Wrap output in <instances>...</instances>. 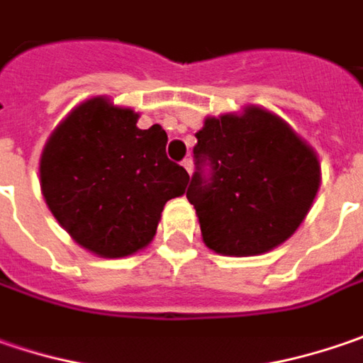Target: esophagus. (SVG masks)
Listing matches in <instances>:
<instances>
[{
	"label": "esophagus",
	"instance_id": "esophagus-1",
	"mask_svg": "<svg viewBox=\"0 0 363 363\" xmlns=\"http://www.w3.org/2000/svg\"><path fill=\"white\" fill-rule=\"evenodd\" d=\"M182 166H184V170H186L189 174L193 172V160H191V158H184V160H182Z\"/></svg>",
	"mask_w": 363,
	"mask_h": 363
}]
</instances>
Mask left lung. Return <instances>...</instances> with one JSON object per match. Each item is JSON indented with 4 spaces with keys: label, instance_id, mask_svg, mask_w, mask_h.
I'll list each match as a JSON object with an SVG mask.
<instances>
[{
    "label": "left lung",
    "instance_id": "obj_1",
    "mask_svg": "<svg viewBox=\"0 0 363 363\" xmlns=\"http://www.w3.org/2000/svg\"><path fill=\"white\" fill-rule=\"evenodd\" d=\"M186 199L203 242L225 256H256L289 240L319 191V160L260 107L209 118L193 148Z\"/></svg>",
    "mask_w": 363,
    "mask_h": 363
}]
</instances>
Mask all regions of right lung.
Returning <instances> with one entry per match:
<instances>
[{
    "mask_svg": "<svg viewBox=\"0 0 363 363\" xmlns=\"http://www.w3.org/2000/svg\"><path fill=\"white\" fill-rule=\"evenodd\" d=\"M135 121L132 109L89 99L56 128L40 160L48 209L77 244L103 258L150 244L166 201L189 182L166 156L164 130H140Z\"/></svg>",
    "mask_w": 363,
    "mask_h": 363,
    "instance_id": "1",
    "label": "right lung"
}]
</instances>
